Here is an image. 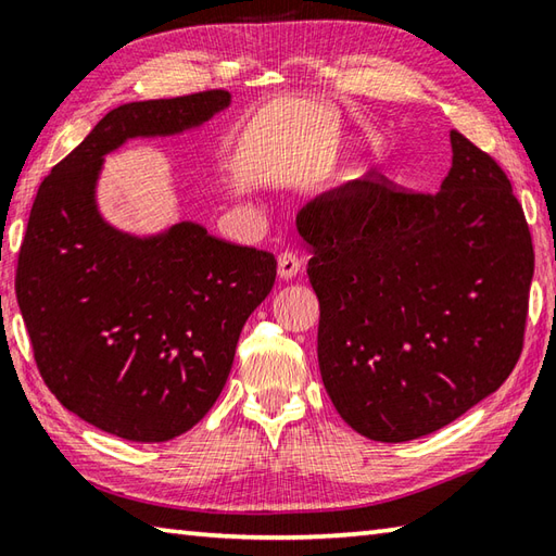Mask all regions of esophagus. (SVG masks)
I'll return each mask as SVG.
<instances>
[{"instance_id": "obj_1", "label": "esophagus", "mask_w": 556, "mask_h": 556, "mask_svg": "<svg viewBox=\"0 0 556 556\" xmlns=\"http://www.w3.org/2000/svg\"><path fill=\"white\" fill-rule=\"evenodd\" d=\"M301 263L296 253H281L277 260V275L281 281H289L299 275Z\"/></svg>"}]
</instances>
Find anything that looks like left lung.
I'll return each instance as SVG.
<instances>
[{"label": "left lung", "instance_id": "8db88e82", "mask_svg": "<svg viewBox=\"0 0 556 556\" xmlns=\"http://www.w3.org/2000/svg\"><path fill=\"white\" fill-rule=\"evenodd\" d=\"M439 192L350 180L296 214L320 301L318 364L362 437L405 443L492 393L523 350L535 269L506 173L460 132Z\"/></svg>", "mask_w": 556, "mask_h": 556}]
</instances>
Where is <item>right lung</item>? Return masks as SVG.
<instances>
[{
    "instance_id": "right-lung-1",
    "label": "right lung",
    "mask_w": 556,
    "mask_h": 556,
    "mask_svg": "<svg viewBox=\"0 0 556 556\" xmlns=\"http://www.w3.org/2000/svg\"><path fill=\"white\" fill-rule=\"evenodd\" d=\"M228 108L226 91L119 105L33 202L16 299L38 371L64 407L113 437L161 443L192 429L275 287L277 263L263 250L219 241L198 222L129 233L98 204L108 154L192 132Z\"/></svg>"
}]
</instances>
